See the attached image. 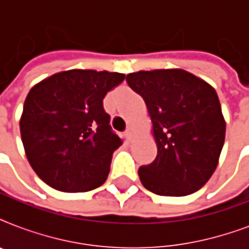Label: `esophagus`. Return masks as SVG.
Instances as JSON below:
<instances>
[{
	"instance_id": "34e87169",
	"label": "esophagus",
	"mask_w": 249,
	"mask_h": 249,
	"mask_svg": "<svg viewBox=\"0 0 249 249\" xmlns=\"http://www.w3.org/2000/svg\"><path fill=\"white\" fill-rule=\"evenodd\" d=\"M124 134H125V137L128 138V140H130V138H132V136H133L132 126H128V128H126V130L124 132Z\"/></svg>"
}]
</instances>
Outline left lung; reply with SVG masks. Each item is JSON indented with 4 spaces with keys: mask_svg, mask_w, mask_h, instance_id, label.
<instances>
[{
    "mask_svg": "<svg viewBox=\"0 0 249 249\" xmlns=\"http://www.w3.org/2000/svg\"><path fill=\"white\" fill-rule=\"evenodd\" d=\"M126 83L143 98L158 155L138 169L142 185L163 196H185L203 187L218 164L225 124L216 90L183 70L129 73Z\"/></svg>",
    "mask_w": 249,
    "mask_h": 249,
    "instance_id": "left-lung-1",
    "label": "left lung"
}]
</instances>
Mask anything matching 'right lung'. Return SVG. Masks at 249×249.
Returning a JSON list of instances; mask_svg holds the SVG:
<instances>
[{
	"label": "right lung",
	"instance_id": "right-lung-1",
	"mask_svg": "<svg viewBox=\"0 0 249 249\" xmlns=\"http://www.w3.org/2000/svg\"><path fill=\"white\" fill-rule=\"evenodd\" d=\"M124 73L70 70L31 89L20 119L29 164L50 187L84 193L103 185L121 140L103 108L107 91Z\"/></svg>",
	"mask_w": 249,
	"mask_h": 249
}]
</instances>
